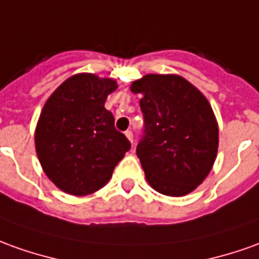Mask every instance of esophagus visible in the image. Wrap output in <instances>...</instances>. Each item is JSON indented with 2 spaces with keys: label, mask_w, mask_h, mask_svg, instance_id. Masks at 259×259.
<instances>
[{
  "label": "esophagus",
  "mask_w": 259,
  "mask_h": 259,
  "mask_svg": "<svg viewBox=\"0 0 259 259\" xmlns=\"http://www.w3.org/2000/svg\"><path fill=\"white\" fill-rule=\"evenodd\" d=\"M125 137L128 138V140L133 142L134 141V135H133V131H125Z\"/></svg>",
  "instance_id": "1"
}]
</instances>
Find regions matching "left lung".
<instances>
[{"label": "left lung", "mask_w": 259, "mask_h": 259, "mask_svg": "<svg viewBox=\"0 0 259 259\" xmlns=\"http://www.w3.org/2000/svg\"><path fill=\"white\" fill-rule=\"evenodd\" d=\"M131 92L142 96L145 128L137 155L148 183L166 196L193 192L219 149V125L207 99L178 74H147Z\"/></svg>", "instance_id": "8db88e82"}]
</instances>
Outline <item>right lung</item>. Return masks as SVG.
<instances>
[{
	"label": "right lung",
	"mask_w": 259,
	"mask_h": 259,
	"mask_svg": "<svg viewBox=\"0 0 259 259\" xmlns=\"http://www.w3.org/2000/svg\"><path fill=\"white\" fill-rule=\"evenodd\" d=\"M115 89L112 78L80 73L63 81L45 103L35 131L37 159L66 193L97 192L131 148L104 107Z\"/></svg>",
	"instance_id": "add662e5"
}]
</instances>
